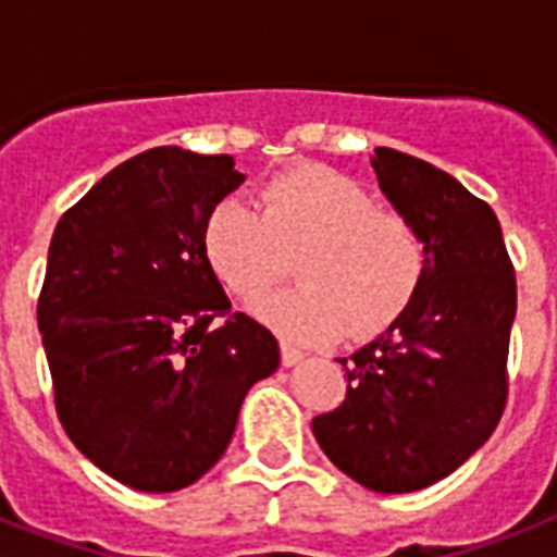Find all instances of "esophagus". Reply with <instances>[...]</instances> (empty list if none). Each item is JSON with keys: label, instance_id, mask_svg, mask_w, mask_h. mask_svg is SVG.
<instances>
[{"label": "esophagus", "instance_id": "1", "mask_svg": "<svg viewBox=\"0 0 557 557\" xmlns=\"http://www.w3.org/2000/svg\"><path fill=\"white\" fill-rule=\"evenodd\" d=\"M304 358H306L304 349L292 347V344H280V361H283V367H297Z\"/></svg>", "mask_w": 557, "mask_h": 557}]
</instances>
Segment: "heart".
Here are the masks:
<instances>
[{
    "instance_id": "b5f03b06",
    "label": "heart",
    "mask_w": 557,
    "mask_h": 557,
    "mask_svg": "<svg viewBox=\"0 0 557 557\" xmlns=\"http://www.w3.org/2000/svg\"><path fill=\"white\" fill-rule=\"evenodd\" d=\"M201 253L243 304L265 295L297 253L300 283L253 312L300 344L387 330L413 304L428 269L413 222L372 205L364 185L323 164L271 176L260 187V210L239 196L219 201L201 227Z\"/></svg>"
}]
</instances>
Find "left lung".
<instances>
[{
    "label": "left lung",
    "mask_w": 557,
    "mask_h": 557,
    "mask_svg": "<svg viewBox=\"0 0 557 557\" xmlns=\"http://www.w3.org/2000/svg\"><path fill=\"white\" fill-rule=\"evenodd\" d=\"M372 168L389 205L424 239L428 269L405 314L341 358L347 398L314 416L312 431L358 485L407 494L457 471L500 422L518 286L485 201L389 147H375Z\"/></svg>",
    "instance_id": "obj_1"
}]
</instances>
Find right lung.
I'll return each mask as SVG.
<instances>
[{
	"instance_id": "obj_1",
	"label": "right lung",
	"mask_w": 557,
	"mask_h": 557,
	"mask_svg": "<svg viewBox=\"0 0 557 557\" xmlns=\"http://www.w3.org/2000/svg\"><path fill=\"white\" fill-rule=\"evenodd\" d=\"M231 156L156 147L117 164L57 222L37 323L57 416L91 466L135 492H178L234 436L274 335L201 253L205 219L243 185Z\"/></svg>"
}]
</instances>
